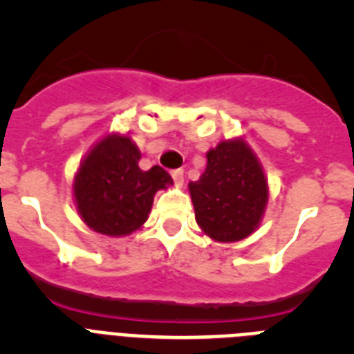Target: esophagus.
<instances>
[{"label":"esophagus","mask_w":354,"mask_h":354,"mask_svg":"<svg viewBox=\"0 0 354 354\" xmlns=\"http://www.w3.org/2000/svg\"><path fill=\"white\" fill-rule=\"evenodd\" d=\"M171 177H174V180H175V184H179V186H183V183H184V170H174L171 171Z\"/></svg>","instance_id":"34e87169"}]
</instances>
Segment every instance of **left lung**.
<instances>
[{
	"instance_id": "left-lung-1",
	"label": "left lung",
	"mask_w": 354,
	"mask_h": 354,
	"mask_svg": "<svg viewBox=\"0 0 354 354\" xmlns=\"http://www.w3.org/2000/svg\"><path fill=\"white\" fill-rule=\"evenodd\" d=\"M187 187L196 223L218 243H236L255 232L270 198L264 168L245 138L209 149L205 171Z\"/></svg>"
}]
</instances>
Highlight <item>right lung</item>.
<instances>
[{"mask_svg": "<svg viewBox=\"0 0 354 354\" xmlns=\"http://www.w3.org/2000/svg\"><path fill=\"white\" fill-rule=\"evenodd\" d=\"M142 152L129 134L102 136L80 162L72 195L81 220L93 232L111 237L129 236L142 228L154 195L174 184L161 167L143 171Z\"/></svg>", "mask_w": 354, "mask_h": 354, "instance_id": "add662e5", "label": "right lung"}]
</instances>
